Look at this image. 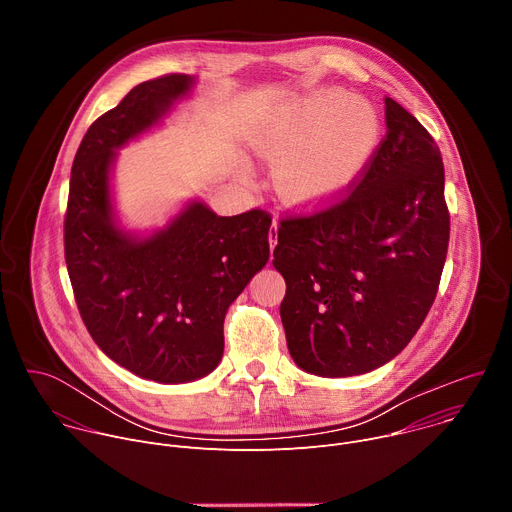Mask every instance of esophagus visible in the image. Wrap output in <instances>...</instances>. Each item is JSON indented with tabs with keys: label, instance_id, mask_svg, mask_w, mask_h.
<instances>
[{
	"label": "esophagus",
	"instance_id": "1",
	"mask_svg": "<svg viewBox=\"0 0 512 512\" xmlns=\"http://www.w3.org/2000/svg\"><path fill=\"white\" fill-rule=\"evenodd\" d=\"M275 245H277V221L273 218L271 229H269V247L275 249Z\"/></svg>",
	"mask_w": 512,
	"mask_h": 512
}]
</instances>
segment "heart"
Instances as JSON below:
<instances>
[{
	"label": "heart",
	"mask_w": 512,
	"mask_h": 512,
	"mask_svg": "<svg viewBox=\"0 0 512 512\" xmlns=\"http://www.w3.org/2000/svg\"><path fill=\"white\" fill-rule=\"evenodd\" d=\"M381 141L377 109L338 89H322L291 105L255 150L281 164L279 190L296 202H316L346 186Z\"/></svg>",
	"instance_id": "b5f03b06"
}]
</instances>
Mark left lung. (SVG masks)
I'll use <instances>...</instances> for the list:
<instances>
[{"instance_id": "obj_1", "label": "left lung", "mask_w": 512, "mask_h": 512, "mask_svg": "<svg viewBox=\"0 0 512 512\" xmlns=\"http://www.w3.org/2000/svg\"><path fill=\"white\" fill-rule=\"evenodd\" d=\"M387 135L334 204L279 221L273 267L291 358L318 377H352L395 358L440 287L450 212L444 162L427 129L385 97Z\"/></svg>"}]
</instances>
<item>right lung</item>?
<instances>
[{
    "label": "right lung",
    "mask_w": 512,
    "mask_h": 512,
    "mask_svg": "<svg viewBox=\"0 0 512 512\" xmlns=\"http://www.w3.org/2000/svg\"><path fill=\"white\" fill-rule=\"evenodd\" d=\"M194 87L166 75L133 87L85 133L70 170L64 259L81 318L123 369L156 383H188L216 369L225 314L269 259L271 216H218L190 202L150 237L117 227L111 168L121 145L154 127Z\"/></svg>",
    "instance_id": "right-lung-1"
}]
</instances>
